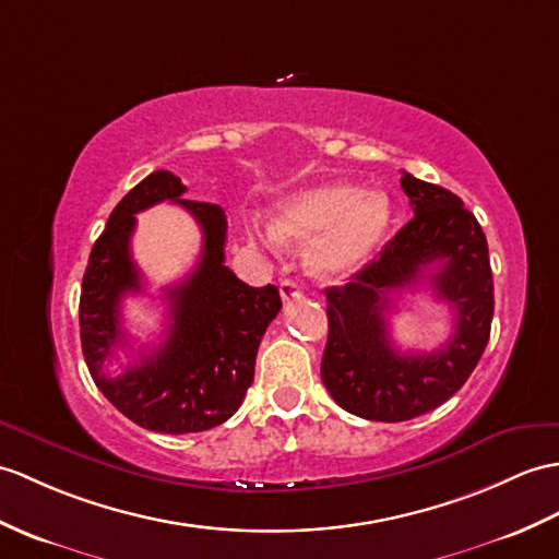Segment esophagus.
Wrapping results in <instances>:
<instances>
[{
	"instance_id": "1",
	"label": "esophagus",
	"mask_w": 559,
	"mask_h": 559,
	"mask_svg": "<svg viewBox=\"0 0 559 559\" xmlns=\"http://www.w3.org/2000/svg\"><path fill=\"white\" fill-rule=\"evenodd\" d=\"M278 290H281V300H283V302H290V300H295V297L302 295L300 283L293 281V278L281 281V288H278Z\"/></svg>"
}]
</instances>
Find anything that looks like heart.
Returning a JSON list of instances; mask_svg holds the SVG:
<instances>
[{
	"mask_svg": "<svg viewBox=\"0 0 559 559\" xmlns=\"http://www.w3.org/2000/svg\"><path fill=\"white\" fill-rule=\"evenodd\" d=\"M393 210L383 192L349 180H326L297 190L271 214L276 242H311L307 266L319 278H345L381 248Z\"/></svg>",
	"mask_w": 559,
	"mask_h": 559,
	"instance_id": "obj_1",
	"label": "heart"
}]
</instances>
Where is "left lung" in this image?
<instances>
[{
    "label": "left lung",
    "instance_id": "left-lung-1",
    "mask_svg": "<svg viewBox=\"0 0 559 559\" xmlns=\"http://www.w3.org/2000/svg\"><path fill=\"white\" fill-rule=\"evenodd\" d=\"M414 218L379 257L338 288H326L329 341L321 381L349 414L407 421L443 405L469 379L488 345L492 274L476 216L450 190L402 171ZM428 280L456 309V333L433 354L400 356L386 333L392 295Z\"/></svg>",
    "mask_w": 559,
    "mask_h": 559
}]
</instances>
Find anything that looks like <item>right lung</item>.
Wrapping results in <instances>:
<instances>
[{"instance_id":"obj_1","label":"right lung","mask_w":559,"mask_h":559,"mask_svg":"<svg viewBox=\"0 0 559 559\" xmlns=\"http://www.w3.org/2000/svg\"><path fill=\"white\" fill-rule=\"evenodd\" d=\"M188 188L171 171H154L114 206L87 259L81 290V343L95 385L128 419L157 433H198L230 419L254 379L257 347L276 319V285L252 288L224 264L226 214L218 204L183 200ZM176 201L203 228V257L193 274L165 292L167 341L119 377L103 371L127 344L120 300L141 292L130 254L134 214Z\"/></svg>"}]
</instances>
